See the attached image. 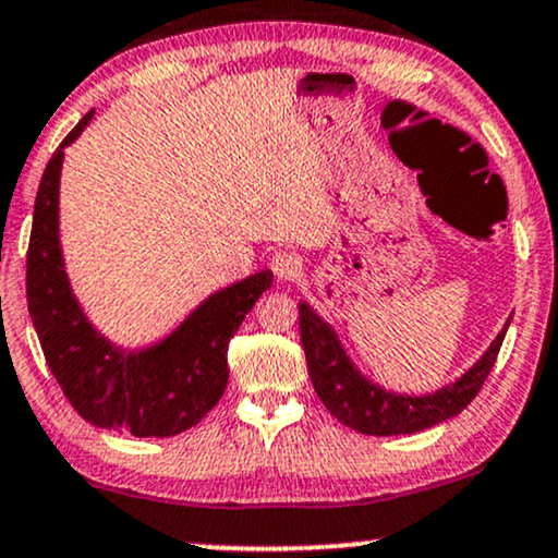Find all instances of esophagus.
Here are the masks:
<instances>
[{
	"label": "esophagus",
	"mask_w": 558,
	"mask_h": 558,
	"mask_svg": "<svg viewBox=\"0 0 558 558\" xmlns=\"http://www.w3.org/2000/svg\"><path fill=\"white\" fill-rule=\"evenodd\" d=\"M270 267H272L275 278H278L280 283H288V280L299 278V272H301V257H299V254H293V252H278V254H275V257H272Z\"/></svg>",
	"instance_id": "obj_1"
}]
</instances>
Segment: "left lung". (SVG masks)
Returning <instances> with one entry per match:
<instances>
[{"instance_id":"obj_1","label":"left lung","mask_w":558,"mask_h":558,"mask_svg":"<svg viewBox=\"0 0 558 558\" xmlns=\"http://www.w3.org/2000/svg\"><path fill=\"white\" fill-rule=\"evenodd\" d=\"M301 343H304L306 366L319 400L340 424L368 436H398L432 428L441 421L454 418L462 408L471 405L478 389L486 381L499 355L507 325L496 335L475 364L462 377L439 387L428 395H405L385 389L359 372L351 355L345 353L332 325L314 312L306 301L299 304Z\"/></svg>"}]
</instances>
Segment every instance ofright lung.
<instances>
[{
    "mask_svg": "<svg viewBox=\"0 0 558 558\" xmlns=\"http://www.w3.org/2000/svg\"><path fill=\"white\" fill-rule=\"evenodd\" d=\"M87 111L46 166L28 244V312L46 364L72 408L98 428L132 436H177L218 405L228 385V343L272 286L259 270L220 288L192 308L177 330L145 348L111 343L72 293L59 241V179L64 147L90 124Z\"/></svg>",
    "mask_w": 558,
    "mask_h": 558,
    "instance_id": "right-lung-1",
    "label": "right lung"
}]
</instances>
